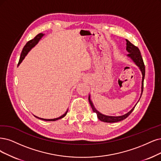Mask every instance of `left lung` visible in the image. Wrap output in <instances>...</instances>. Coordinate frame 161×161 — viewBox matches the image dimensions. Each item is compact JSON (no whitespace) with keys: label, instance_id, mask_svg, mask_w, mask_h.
Instances as JSON below:
<instances>
[{"label":"left lung","instance_id":"obj_1","mask_svg":"<svg viewBox=\"0 0 161 161\" xmlns=\"http://www.w3.org/2000/svg\"><path fill=\"white\" fill-rule=\"evenodd\" d=\"M127 41V47L126 49L127 50V52H129L128 53V56L130 57L133 59V61L136 64V65H137L138 67H139L142 74V92H141V96L142 92H143V81H144V79H145V64L143 62V59H142V58L141 56V52L139 49V47L137 46H135L134 44H133L130 42H129L128 40H126ZM89 102H90V104L92 107V109H93V111L94 113H96L97 118L100 121L105 122V123H115V122H118L122 121L125 119H126L130 114H131L132 111L134 110L136 105H135L134 108L130 110L129 112H128L127 114H125L121 116H118V117H114V116H107L105 115H103L99 113V111H97L96 108H94V106L92 102V101L90 100V97L89 96Z\"/></svg>","mask_w":161,"mask_h":161}]
</instances>
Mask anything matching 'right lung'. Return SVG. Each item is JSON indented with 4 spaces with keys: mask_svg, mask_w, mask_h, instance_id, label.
<instances>
[{
    "mask_svg": "<svg viewBox=\"0 0 161 161\" xmlns=\"http://www.w3.org/2000/svg\"><path fill=\"white\" fill-rule=\"evenodd\" d=\"M43 35H44V34H42V33L38 34V35L36 36H35L33 39H32V40H31L30 41H28V42L26 44V45L25 46V47H24L23 49H22V53H21V55H20V59H19V64H18V65H19V64L22 62V61L23 60L24 58H25V57L26 56L28 52L30 50H31L35 45H36V44L38 42V41L41 39L42 37L43 36ZM67 113H68V110H67V111L65 112L63 115H62V116H60V117H58V118H56V119H46L39 118V117H36V116H35V117L38 118V119H40L44 120V121H56V120H58V119H60L63 118L64 117H65V115H66Z\"/></svg>",
    "mask_w": 161,
    "mask_h": 161,
    "instance_id": "add662e5",
    "label": "right lung"
}]
</instances>
